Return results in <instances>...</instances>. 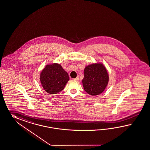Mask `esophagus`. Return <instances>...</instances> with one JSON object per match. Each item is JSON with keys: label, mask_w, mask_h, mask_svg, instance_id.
Here are the masks:
<instances>
[{"label": "esophagus", "mask_w": 150, "mask_h": 150, "mask_svg": "<svg viewBox=\"0 0 150 150\" xmlns=\"http://www.w3.org/2000/svg\"><path fill=\"white\" fill-rule=\"evenodd\" d=\"M79 79H80V77L79 76H77L76 77V78H75V79H74L75 80H79Z\"/></svg>", "instance_id": "obj_1"}]
</instances>
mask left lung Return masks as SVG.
<instances>
[{"label":"left lung","mask_w":150,"mask_h":150,"mask_svg":"<svg viewBox=\"0 0 150 150\" xmlns=\"http://www.w3.org/2000/svg\"><path fill=\"white\" fill-rule=\"evenodd\" d=\"M82 83L84 91L89 95H99L105 89L109 80L106 68L101 63L87 66L84 70Z\"/></svg>","instance_id":"obj_1"}]
</instances>
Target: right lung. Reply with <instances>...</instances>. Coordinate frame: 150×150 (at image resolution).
Masks as SVG:
<instances>
[{
    "instance_id": "obj_1",
    "label": "right lung",
    "mask_w": 150,
    "mask_h": 150,
    "mask_svg": "<svg viewBox=\"0 0 150 150\" xmlns=\"http://www.w3.org/2000/svg\"><path fill=\"white\" fill-rule=\"evenodd\" d=\"M69 80L68 73L57 63L47 65L40 73V82L44 91L49 94L62 91Z\"/></svg>"
}]
</instances>
